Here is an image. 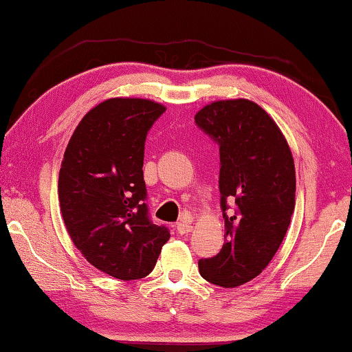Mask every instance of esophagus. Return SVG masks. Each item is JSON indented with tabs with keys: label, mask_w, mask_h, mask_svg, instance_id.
<instances>
[{
	"label": "esophagus",
	"mask_w": 352,
	"mask_h": 352,
	"mask_svg": "<svg viewBox=\"0 0 352 352\" xmlns=\"http://www.w3.org/2000/svg\"><path fill=\"white\" fill-rule=\"evenodd\" d=\"M177 231L180 232V234H188V232L192 231V226L188 220H182L180 223L177 225Z\"/></svg>",
	"instance_id": "esophagus-1"
}]
</instances>
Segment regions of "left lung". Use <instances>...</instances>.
I'll list each match as a JSON object with an SVG mask.
<instances>
[{
	"instance_id": "left-lung-1",
	"label": "left lung",
	"mask_w": 352,
	"mask_h": 352,
	"mask_svg": "<svg viewBox=\"0 0 352 352\" xmlns=\"http://www.w3.org/2000/svg\"><path fill=\"white\" fill-rule=\"evenodd\" d=\"M195 121L220 145L225 219V244L199 260V273L210 284L239 287L270 265L284 241L295 210L294 156L273 118L247 98L212 102Z\"/></svg>"
}]
</instances>
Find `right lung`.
I'll return each mask as SVG.
<instances>
[{"mask_svg": "<svg viewBox=\"0 0 352 352\" xmlns=\"http://www.w3.org/2000/svg\"><path fill=\"white\" fill-rule=\"evenodd\" d=\"M164 111L150 98L103 100L79 121L58 172V202L73 244L121 280L150 274L170 237L148 219L142 170L146 133Z\"/></svg>", "mask_w": 352, "mask_h": 352, "instance_id": "1", "label": "right lung"}]
</instances>
